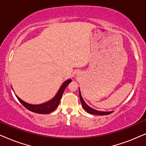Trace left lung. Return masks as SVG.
Masks as SVG:
<instances>
[{
  "label": "left lung",
  "mask_w": 146,
  "mask_h": 146,
  "mask_svg": "<svg viewBox=\"0 0 146 146\" xmlns=\"http://www.w3.org/2000/svg\"><path fill=\"white\" fill-rule=\"evenodd\" d=\"M79 98H80L81 102H82V105L83 108L86 110V112H88V113L92 114H96V115H108V114H111L113 111H110V112H105V111H100V110H97L96 109H94L92 108V107H90V106H88V104H86V102L84 100L82 96V94H81V92H80V89H79Z\"/></svg>",
  "instance_id": "1"
}]
</instances>
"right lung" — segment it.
Masks as SVG:
<instances>
[{
    "label": "right lung",
    "instance_id": "obj_1",
    "mask_svg": "<svg viewBox=\"0 0 146 146\" xmlns=\"http://www.w3.org/2000/svg\"><path fill=\"white\" fill-rule=\"evenodd\" d=\"M71 79H67L65 82H63V84L61 85V86L60 87L59 90H58V92H56V94L50 100L47 101V102L42 103V104H32L27 103L25 101H23V100H21L19 97H18L17 96H16V97L17 98V99L19 100V101L21 103L22 105L25 107L27 109H28L30 111L36 112V113L38 114H48L50 112L54 111V110L57 108V106L59 104L60 100L61 99V97L62 96V94L65 90V88H67V86L69 85V83L71 82ZM12 88V87H11ZM13 89V88H12ZM13 91L14 92L13 89ZM15 93V92H14Z\"/></svg>",
    "mask_w": 146,
    "mask_h": 146
}]
</instances>
